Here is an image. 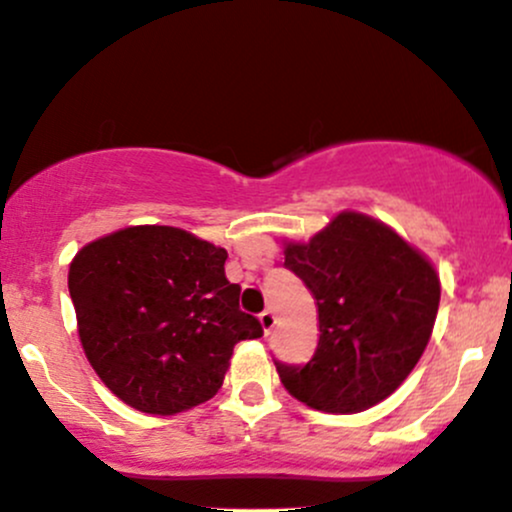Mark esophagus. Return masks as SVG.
I'll list each match as a JSON object with an SVG mask.
<instances>
[{"label": "esophagus", "instance_id": "esophagus-1", "mask_svg": "<svg viewBox=\"0 0 512 512\" xmlns=\"http://www.w3.org/2000/svg\"><path fill=\"white\" fill-rule=\"evenodd\" d=\"M275 313L273 311H263L261 315H258V323H261V327H263V332H270L275 327Z\"/></svg>", "mask_w": 512, "mask_h": 512}]
</instances>
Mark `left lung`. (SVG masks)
Returning <instances> with one entry per match:
<instances>
[{
	"instance_id": "1",
	"label": "left lung",
	"mask_w": 512,
	"mask_h": 512,
	"mask_svg": "<svg viewBox=\"0 0 512 512\" xmlns=\"http://www.w3.org/2000/svg\"><path fill=\"white\" fill-rule=\"evenodd\" d=\"M285 266L318 306V349L304 368L275 363L296 401L323 413H361L418 365L439 311L432 261L382 220L337 213L308 242L285 239Z\"/></svg>"
}]
</instances>
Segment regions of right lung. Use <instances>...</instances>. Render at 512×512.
Wrapping results in <instances>:
<instances>
[{"instance_id": "add662e5", "label": "right lung", "mask_w": 512, "mask_h": 512, "mask_svg": "<svg viewBox=\"0 0 512 512\" xmlns=\"http://www.w3.org/2000/svg\"><path fill=\"white\" fill-rule=\"evenodd\" d=\"M225 258L170 225L123 227L75 254L68 292L82 351L130 408L175 415L213 399L235 344L263 334L239 311Z\"/></svg>"}]
</instances>
